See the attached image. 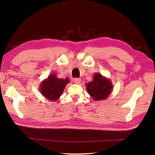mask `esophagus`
<instances>
[{
  "mask_svg": "<svg viewBox=\"0 0 155 155\" xmlns=\"http://www.w3.org/2000/svg\"><path fill=\"white\" fill-rule=\"evenodd\" d=\"M81 78H74V82L76 84H79L81 83Z\"/></svg>",
  "mask_w": 155,
  "mask_h": 155,
  "instance_id": "1",
  "label": "esophagus"
}]
</instances>
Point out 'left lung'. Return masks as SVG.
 <instances>
[{
	"label": "left lung",
	"mask_w": 155,
	"mask_h": 155,
	"mask_svg": "<svg viewBox=\"0 0 155 155\" xmlns=\"http://www.w3.org/2000/svg\"><path fill=\"white\" fill-rule=\"evenodd\" d=\"M86 85L88 93L94 101L106 99L113 88L110 81L99 73L95 74L93 80Z\"/></svg>",
	"instance_id": "1"
}]
</instances>
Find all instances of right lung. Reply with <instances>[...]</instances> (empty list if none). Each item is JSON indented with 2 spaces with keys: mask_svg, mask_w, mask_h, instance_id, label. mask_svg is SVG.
<instances>
[{
  "mask_svg": "<svg viewBox=\"0 0 155 155\" xmlns=\"http://www.w3.org/2000/svg\"><path fill=\"white\" fill-rule=\"evenodd\" d=\"M69 82L68 78L62 79L57 78L56 74H51L47 79L42 81L40 85L41 93L48 100L57 101Z\"/></svg>",
  "mask_w": 155,
  "mask_h": 155,
  "instance_id": "right-lung-1",
  "label": "right lung"
}]
</instances>
